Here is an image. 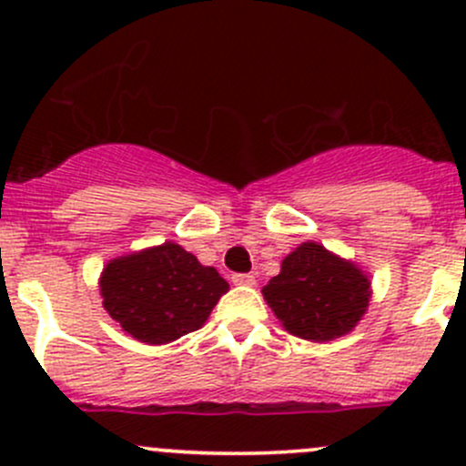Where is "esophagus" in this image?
<instances>
[{"label": "esophagus", "instance_id": "1", "mask_svg": "<svg viewBox=\"0 0 466 466\" xmlns=\"http://www.w3.org/2000/svg\"><path fill=\"white\" fill-rule=\"evenodd\" d=\"M232 281L238 286H255V275L252 272H237V275H232Z\"/></svg>", "mask_w": 466, "mask_h": 466}]
</instances>
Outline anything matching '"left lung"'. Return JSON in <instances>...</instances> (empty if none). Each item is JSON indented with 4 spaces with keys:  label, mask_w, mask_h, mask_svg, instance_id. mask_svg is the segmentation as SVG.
<instances>
[{
    "label": "left lung",
    "mask_w": 466,
    "mask_h": 466,
    "mask_svg": "<svg viewBox=\"0 0 466 466\" xmlns=\"http://www.w3.org/2000/svg\"><path fill=\"white\" fill-rule=\"evenodd\" d=\"M263 298L290 333L331 340L363 318L370 281L354 263L318 243H302L281 261V272L263 286Z\"/></svg>",
    "instance_id": "left-lung-1"
}]
</instances>
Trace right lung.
<instances>
[{
  "label": "right lung",
  "mask_w": 466,
  "mask_h": 466,
  "mask_svg": "<svg viewBox=\"0 0 466 466\" xmlns=\"http://www.w3.org/2000/svg\"><path fill=\"white\" fill-rule=\"evenodd\" d=\"M228 289L216 268L200 266L171 241L110 261L101 277L106 311L148 345H164L203 327Z\"/></svg>",
  "instance_id": "right-lung-1"
}]
</instances>
